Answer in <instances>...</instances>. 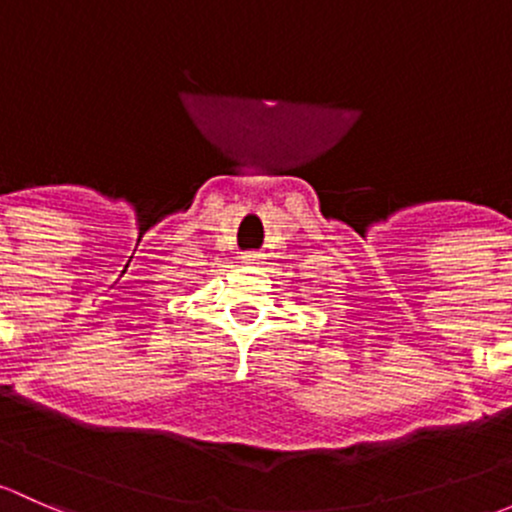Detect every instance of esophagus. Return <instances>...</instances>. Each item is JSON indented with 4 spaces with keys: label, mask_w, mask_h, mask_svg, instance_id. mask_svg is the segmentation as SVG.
Listing matches in <instances>:
<instances>
[{
    "label": "esophagus",
    "mask_w": 512,
    "mask_h": 512,
    "mask_svg": "<svg viewBox=\"0 0 512 512\" xmlns=\"http://www.w3.org/2000/svg\"><path fill=\"white\" fill-rule=\"evenodd\" d=\"M244 258H246V263H251V261H254L256 256H254V254H249V256H244Z\"/></svg>",
    "instance_id": "esophagus-1"
}]
</instances>
